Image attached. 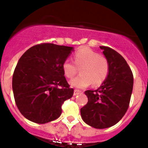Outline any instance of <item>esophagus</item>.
<instances>
[{"label":"esophagus","mask_w":148,"mask_h":148,"mask_svg":"<svg viewBox=\"0 0 148 148\" xmlns=\"http://www.w3.org/2000/svg\"><path fill=\"white\" fill-rule=\"evenodd\" d=\"M82 93V91L80 90H74V96H76V95H78V94H80Z\"/></svg>","instance_id":"obj_1"}]
</instances>
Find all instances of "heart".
I'll list each match as a JSON object with an SVG mask.
<instances>
[{"label": "heart", "mask_w": 148, "mask_h": 148, "mask_svg": "<svg viewBox=\"0 0 148 148\" xmlns=\"http://www.w3.org/2000/svg\"><path fill=\"white\" fill-rule=\"evenodd\" d=\"M74 62L66 59L62 62V69L63 74L68 78L76 74L77 68H80L81 75L70 81V85L77 89H83L93 83V86H100L106 81L109 73V64L107 58L101 56L93 50L83 47L79 49L74 55Z\"/></svg>", "instance_id": "obj_1"}]
</instances>
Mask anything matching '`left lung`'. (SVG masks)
<instances>
[{
  "label": "left lung",
  "instance_id": "1",
  "mask_svg": "<svg viewBox=\"0 0 148 148\" xmlns=\"http://www.w3.org/2000/svg\"><path fill=\"white\" fill-rule=\"evenodd\" d=\"M109 64L106 81L96 90H86L88 102L81 109L83 121L95 128H107L127 112L133 89V74L127 62L113 49L100 47Z\"/></svg>",
  "mask_w": 148,
  "mask_h": 148
}]
</instances>
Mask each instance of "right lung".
I'll list each match as a JSON object with an SVG mask.
<instances>
[{
    "instance_id": "obj_1",
    "label": "right lung",
    "mask_w": 148,
    "mask_h": 148,
    "mask_svg": "<svg viewBox=\"0 0 148 148\" xmlns=\"http://www.w3.org/2000/svg\"><path fill=\"white\" fill-rule=\"evenodd\" d=\"M74 47L41 43L24 52L12 76L15 101L27 120L46 124L62 113V105L74 94L62 69Z\"/></svg>"
}]
</instances>
